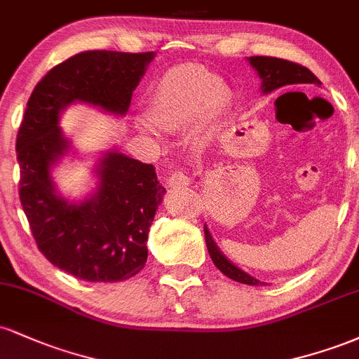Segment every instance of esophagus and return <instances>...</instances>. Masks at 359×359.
Segmentation results:
<instances>
[{"instance_id":"obj_1","label":"esophagus","mask_w":359,"mask_h":359,"mask_svg":"<svg viewBox=\"0 0 359 359\" xmlns=\"http://www.w3.org/2000/svg\"><path fill=\"white\" fill-rule=\"evenodd\" d=\"M189 184H191V179L184 172H174V174L168 177V185L172 189H185Z\"/></svg>"}]
</instances>
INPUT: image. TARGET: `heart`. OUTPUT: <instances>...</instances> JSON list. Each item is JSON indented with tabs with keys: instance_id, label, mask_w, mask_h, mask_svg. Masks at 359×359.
I'll use <instances>...</instances> for the list:
<instances>
[{
	"instance_id": "obj_1",
	"label": "heart",
	"mask_w": 359,
	"mask_h": 359,
	"mask_svg": "<svg viewBox=\"0 0 359 359\" xmlns=\"http://www.w3.org/2000/svg\"><path fill=\"white\" fill-rule=\"evenodd\" d=\"M233 106V93L216 74L196 64L168 69L155 82L147 100V119L140 131L158 137L154 128L177 133L196 121L194 137L211 142Z\"/></svg>"
}]
</instances>
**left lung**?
I'll return each mask as SVG.
<instances>
[{
  "mask_svg": "<svg viewBox=\"0 0 359 359\" xmlns=\"http://www.w3.org/2000/svg\"><path fill=\"white\" fill-rule=\"evenodd\" d=\"M248 62L251 67L255 69L258 74V77L262 79V94H270L273 90L290 88V86H320V81L309 71L307 67L294 64V62H288L283 59H277V57H248ZM204 234H205V245H208V251L211 255V259L214 265L219 269L222 273L228 278L234 280V282L246 283V285H266L265 282H259L258 278L251 277L250 273L238 269L234 263L229 262L228 258L222 255V251L217 248V245L214 243L211 231H209L208 226L204 224Z\"/></svg>",
  "mask_w": 359,
  "mask_h": 359,
  "instance_id": "left-lung-1",
  "label": "left lung"
}]
</instances>
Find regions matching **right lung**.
<instances>
[{
	"label": "right lung",
	"mask_w": 359,
	"mask_h": 359,
	"mask_svg": "<svg viewBox=\"0 0 359 359\" xmlns=\"http://www.w3.org/2000/svg\"><path fill=\"white\" fill-rule=\"evenodd\" d=\"M154 59V52H81L45 74L27 102L16 138L20 201L43 257L86 282H123L145 266L167 191L154 165L111 148L94 163L93 192L81 201L62 196L52 172L74 150L60 118L76 102L125 116Z\"/></svg>",
	"instance_id": "1"
}]
</instances>
